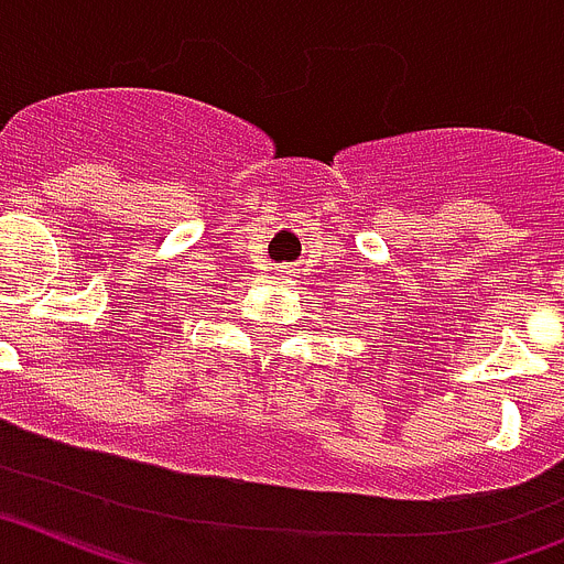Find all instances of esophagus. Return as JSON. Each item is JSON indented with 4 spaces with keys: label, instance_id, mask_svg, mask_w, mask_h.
I'll return each mask as SVG.
<instances>
[{
    "label": "esophagus",
    "instance_id": "esophagus-1",
    "mask_svg": "<svg viewBox=\"0 0 564 564\" xmlns=\"http://www.w3.org/2000/svg\"><path fill=\"white\" fill-rule=\"evenodd\" d=\"M273 273H276V276H288V273H291V271H288V268H285V265H279V268H276V271H273Z\"/></svg>",
    "mask_w": 564,
    "mask_h": 564
}]
</instances>
